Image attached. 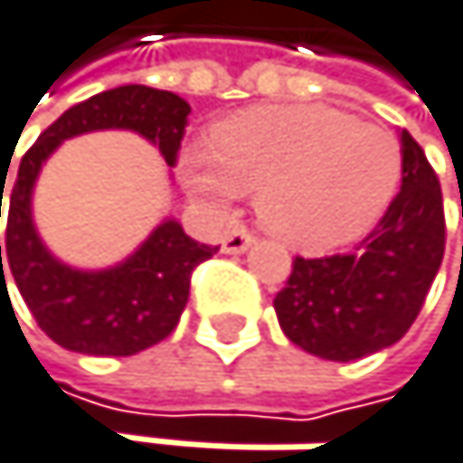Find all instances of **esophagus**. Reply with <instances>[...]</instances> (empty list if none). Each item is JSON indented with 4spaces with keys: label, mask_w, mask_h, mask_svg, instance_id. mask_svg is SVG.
<instances>
[{
    "label": "esophagus",
    "mask_w": 463,
    "mask_h": 463,
    "mask_svg": "<svg viewBox=\"0 0 463 463\" xmlns=\"http://www.w3.org/2000/svg\"><path fill=\"white\" fill-rule=\"evenodd\" d=\"M253 241H256V239H253L250 230L236 227L233 233H227V236L222 239V250H224V253H233V256H239V253H244L247 247H250Z\"/></svg>",
    "instance_id": "obj_1"
}]
</instances>
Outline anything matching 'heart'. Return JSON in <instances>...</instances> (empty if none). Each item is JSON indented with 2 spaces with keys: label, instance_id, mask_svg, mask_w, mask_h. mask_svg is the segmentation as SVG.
Segmentation results:
<instances>
[{
  "label": "heart",
  "instance_id": "obj_1",
  "mask_svg": "<svg viewBox=\"0 0 463 463\" xmlns=\"http://www.w3.org/2000/svg\"><path fill=\"white\" fill-rule=\"evenodd\" d=\"M182 179L210 204L256 190L273 236L298 250L347 244L384 216L402 182V145L382 125L325 105L250 108L187 153Z\"/></svg>",
  "mask_w": 463,
  "mask_h": 463
}]
</instances>
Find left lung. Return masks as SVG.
<instances>
[{
    "label": "left lung",
    "instance_id": "1",
    "mask_svg": "<svg viewBox=\"0 0 463 463\" xmlns=\"http://www.w3.org/2000/svg\"><path fill=\"white\" fill-rule=\"evenodd\" d=\"M444 239L439 175L402 130V190L373 233L353 253L293 259L273 298L284 335L327 362H355L395 345L424 307Z\"/></svg>",
    "mask_w": 463,
    "mask_h": 463
}]
</instances>
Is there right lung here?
Segmentation results:
<instances>
[{"instance_id": "right-lung-1", "label": "right lung", "mask_w": 463, "mask_h": 463, "mask_svg": "<svg viewBox=\"0 0 463 463\" xmlns=\"http://www.w3.org/2000/svg\"><path fill=\"white\" fill-rule=\"evenodd\" d=\"M190 105L170 90L122 85L64 110L22 156L11 187L5 264L36 325L59 347L85 355H136L167 338L190 296L193 270L219 247L193 241L175 219H165L133 256L108 270H76L42 244L31 199L42 165L64 142L90 130H133L159 145L173 167ZM0 190V216H2ZM2 270V244H0ZM5 281V270H2Z\"/></svg>"}]
</instances>
